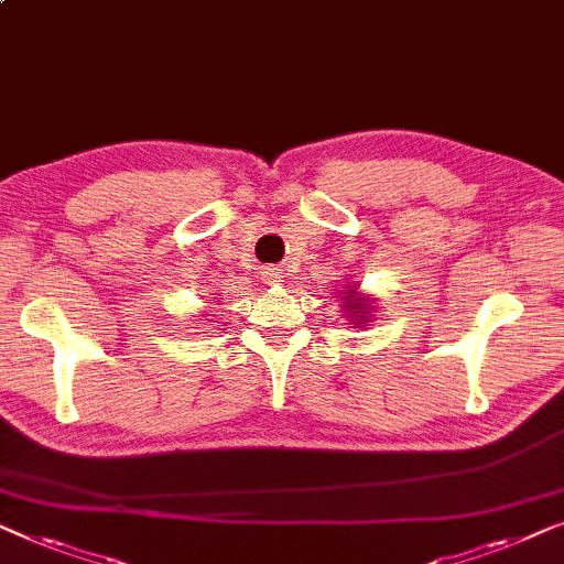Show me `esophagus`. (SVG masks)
<instances>
[{
    "mask_svg": "<svg viewBox=\"0 0 564 564\" xmlns=\"http://www.w3.org/2000/svg\"><path fill=\"white\" fill-rule=\"evenodd\" d=\"M263 281L265 283H279L281 281V268H273V265H268V268H263Z\"/></svg>",
    "mask_w": 564,
    "mask_h": 564,
    "instance_id": "esophagus-1",
    "label": "esophagus"
}]
</instances>
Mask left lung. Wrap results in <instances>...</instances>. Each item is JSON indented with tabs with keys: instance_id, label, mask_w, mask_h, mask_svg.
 <instances>
[{
	"instance_id": "8db88e82",
	"label": "left lung",
	"mask_w": 564,
	"mask_h": 564,
	"mask_svg": "<svg viewBox=\"0 0 564 564\" xmlns=\"http://www.w3.org/2000/svg\"><path fill=\"white\" fill-rule=\"evenodd\" d=\"M350 293V296H347V312H352V308H360V312H355V314H362V308H365V299H355V291H347Z\"/></svg>"
}]
</instances>
